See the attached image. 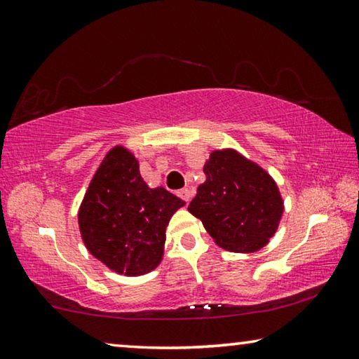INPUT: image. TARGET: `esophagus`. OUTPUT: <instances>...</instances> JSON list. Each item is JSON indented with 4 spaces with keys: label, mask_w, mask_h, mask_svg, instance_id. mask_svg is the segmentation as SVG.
Returning <instances> with one entry per match:
<instances>
[{
    "label": "esophagus",
    "mask_w": 359,
    "mask_h": 359,
    "mask_svg": "<svg viewBox=\"0 0 359 359\" xmlns=\"http://www.w3.org/2000/svg\"><path fill=\"white\" fill-rule=\"evenodd\" d=\"M177 194H179V198L184 199L185 203H188V201H190V199H191V191L188 190V188H184V190H179Z\"/></svg>",
    "instance_id": "obj_1"
}]
</instances>
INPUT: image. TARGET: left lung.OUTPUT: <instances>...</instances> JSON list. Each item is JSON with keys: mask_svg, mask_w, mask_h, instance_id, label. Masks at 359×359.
Instances as JSON below:
<instances>
[{"mask_svg": "<svg viewBox=\"0 0 359 359\" xmlns=\"http://www.w3.org/2000/svg\"><path fill=\"white\" fill-rule=\"evenodd\" d=\"M204 174L188 210L226 250L245 253L264 247L283 214L271 175L234 150H215Z\"/></svg>", "mask_w": 359, "mask_h": 359, "instance_id": "obj_1", "label": "left lung"}]
</instances>
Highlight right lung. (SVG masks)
I'll return each instance as SVG.
<instances>
[{"label": "right lung", "mask_w": 359, "mask_h": 359, "mask_svg": "<svg viewBox=\"0 0 359 359\" xmlns=\"http://www.w3.org/2000/svg\"><path fill=\"white\" fill-rule=\"evenodd\" d=\"M184 204L165 188H149L136 158L115 147L96 171L79 210L82 239L112 271L145 274L161 261L166 226Z\"/></svg>", "instance_id": "obj_1"}]
</instances>
